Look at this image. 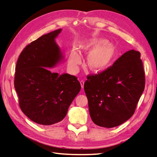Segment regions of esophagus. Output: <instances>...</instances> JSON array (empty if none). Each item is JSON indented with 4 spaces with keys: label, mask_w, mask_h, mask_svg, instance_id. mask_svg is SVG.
I'll return each instance as SVG.
<instances>
[{
    "label": "esophagus",
    "mask_w": 157,
    "mask_h": 157,
    "mask_svg": "<svg viewBox=\"0 0 157 157\" xmlns=\"http://www.w3.org/2000/svg\"><path fill=\"white\" fill-rule=\"evenodd\" d=\"M80 84H81V86H82V88H84V81H83V80L80 81Z\"/></svg>",
    "instance_id": "obj_1"
}]
</instances>
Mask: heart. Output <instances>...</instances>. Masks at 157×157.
Masks as SVG:
<instances>
[{"instance_id": "b5f03b06", "label": "heart", "mask_w": 157, "mask_h": 157, "mask_svg": "<svg viewBox=\"0 0 157 157\" xmlns=\"http://www.w3.org/2000/svg\"><path fill=\"white\" fill-rule=\"evenodd\" d=\"M81 50L90 53L87 58V65L91 71L99 73L103 71L112 63L117 53V47L103 38H93L83 42ZM71 68L75 69L81 63V57L75 50L71 52L68 60Z\"/></svg>"}]
</instances>
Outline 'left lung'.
I'll return each mask as SVG.
<instances>
[{
    "label": "left lung",
    "instance_id": "left-lung-1",
    "mask_svg": "<svg viewBox=\"0 0 157 157\" xmlns=\"http://www.w3.org/2000/svg\"><path fill=\"white\" fill-rule=\"evenodd\" d=\"M145 87L140 52H125L113 65L99 74L87 76L84 91L95 124L117 127L134 113Z\"/></svg>",
    "mask_w": 157,
    "mask_h": 157
}]
</instances>
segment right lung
<instances>
[{"label": "right lung", "mask_w": 157, "mask_h": 157, "mask_svg": "<svg viewBox=\"0 0 157 157\" xmlns=\"http://www.w3.org/2000/svg\"><path fill=\"white\" fill-rule=\"evenodd\" d=\"M58 29L40 36L21 52L15 68L14 86L21 111L39 124L63 121L72 101L81 90L75 76L59 75L53 68L64 60L56 39Z\"/></svg>", "instance_id": "obj_1"}]
</instances>
